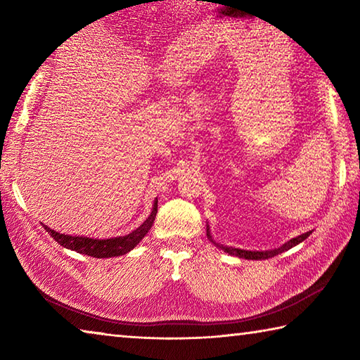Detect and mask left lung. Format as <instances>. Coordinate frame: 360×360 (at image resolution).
Instances as JSON below:
<instances>
[{
    "label": "left lung",
    "mask_w": 360,
    "mask_h": 360,
    "mask_svg": "<svg viewBox=\"0 0 360 360\" xmlns=\"http://www.w3.org/2000/svg\"><path fill=\"white\" fill-rule=\"evenodd\" d=\"M309 233H311V231H307V233H303V235H300V236H297V238H292L290 241H288L285 243V245H283L281 248H278V249H271V251H245V249H236V248H224V246H219V248H222L225 252H229V254H231V255H236V257H240V259H249V260H260V259H270V257H275V255H278V254H281V252H284V251H288V249H290V248H294V246H297L298 243H302L303 240H307L308 236H309ZM208 236H210V231H208ZM210 240H211V236H210ZM212 241V240H211ZM214 243V241H212ZM216 245V243H214Z\"/></svg>",
    "instance_id": "1"
}]
</instances>
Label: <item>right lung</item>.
<instances>
[{
  "label": "right lung",
  "instance_id": "add662e5",
  "mask_svg": "<svg viewBox=\"0 0 360 360\" xmlns=\"http://www.w3.org/2000/svg\"><path fill=\"white\" fill-rule=\"evenodd\" d=\"M155 214H157V202L154 203V210H152L150 216L146 219V221L139 225L136 230H133L131 233L125 236H117V238H109V240H94V238H87V236H70V235L58 233V231L49 227H46V230L51 233L52 238L56 240L60 246L71 249V251L92 255V257H96V259L115 257V255H124L127 252H130L131 249L144 238L146 233L150 230L152 224L155 221Z\"/></svg>",
  "mask_w": 360,
  "mask_h": 360
}]
</instances>
